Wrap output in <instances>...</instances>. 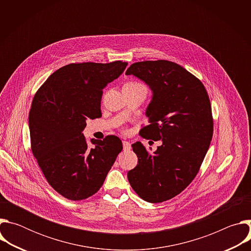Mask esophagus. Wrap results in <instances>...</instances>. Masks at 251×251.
Segmentation results:
<instances>
[{
    "instance_id": "obj_1",
    "label": "esophagus",
    "mask_w": 251,
    "mask_h": 251,
    "mask_svg": "<svg viewBox=\"0 0 251 251\" xmlns=\"http://www.w3.org/2000/svg\"><path fill=\"white\" fill-rule=\"evenodd\" d=\"M123 148H124V150H130L131 149V144L127 141H123Z\"/></svg>"
}]
</instances>
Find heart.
<instances>
[{
	"label": "heart",
	"mask_w": 251,
	"mask_h": 251,
	"mask_svg": "<svg viewBox=\"0 0 251 251\" xmlns=\"http://www.w3.org/2000/svg\"><path fill=\"white\" fill-rule=\"evenodd\" d=\"M139 87H145V86L140 82H137V81H130V82H128L124 85V88H139Z\"/></svg>",
	"instance_id": "heart-1"
}]
</instances>
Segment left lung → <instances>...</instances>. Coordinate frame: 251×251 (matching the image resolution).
<instances>
[{
  "label": "left lung",
  "instance_id": "left-lung-1",
  "mask_svg": "<svg viewBox=\"0 0 251 251\" xmlns=\"http://www.w3.org/2000/svg\"><path fill=\"white\" fill-rule=\"evenodd\" d=\"M126 75L153 91L149 125L142 127L141 137L162 141L153 154L140 142L132 144L138 165L128 172V181L141 199L163 202L181 194L201 169L213 133L209 97L198 77L173 61L135 62Z\"/></svg>",
  "mask_w": 251,
  "mask_h": 251
}]
</instances>
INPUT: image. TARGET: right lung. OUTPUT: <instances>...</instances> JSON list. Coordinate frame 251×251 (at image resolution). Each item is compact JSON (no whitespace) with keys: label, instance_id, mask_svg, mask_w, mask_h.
Instances as JSON below:
<instances>
[{"label":"right lung","instance_id":"obj_1","mask_svg":"<svg viewBox=\"0 0 251 251\" xmlns=\"http://www.w3.org/2000/svg\"><path fill=\"white\" fill-rule=\"evenodd\" d=\"M127 62H77L57 69L35 92L28 115L30 148L51 188L70 201L99 191L122 151L114 135L91 139L82 134L87 120L102 116L103 88L118 78Z\"/></svg>","mask_w":251,"mask_h":251}]
</instances>
